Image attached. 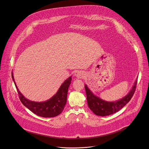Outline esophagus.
Wrapping results in <instances>:
<instances>
[{
	"mask_svg": "<svg viewBox=\"0 0 149 149\" xmlns=\"http://www.w3.org/2000/svg\"><path fill=\"white\" fill-rule=\"evenodd\" d=\"M76 77L78 79H84L85 77V74L83 72H77V73L76 74Z\"/></svg>",
	"mask_w": 149,
	"mask_h": 149,
	"instance_id": "obj_1",
	"label": "esophagus"
}]
</instances>
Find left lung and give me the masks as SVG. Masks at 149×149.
I'll return each instance as SVG.
<instances>
[{
    "mask_svg": "<svg viewBox=\"0 0 149 149\" xmlns=\"http://www.w3.org/2000/svg\"><path fill=\"white\" fill-rule=\"evenodd\" d=\"M138 79H136L132 89L126 96L116 102H107L95 96L85 85L88 105L91 110L96 115L105 116L115 113L125 106L134 94Z\"/></svg>",
    "mask_w": 149,
    "mask_h": 149,
    "instance_id": "left-lung-1",
    "label": "left lung"
}]
</instances>
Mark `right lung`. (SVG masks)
<instances>
[{"mask_svg": "<svg viewBox=\"0 0 149 149\" xmlns=\"http://www.w3.org/2000/svg\"><path fill=\"white\" fill-rule=\"evenodd\" d=\"M12 78L22 103L34 113L43 118H52L60 115L64 110L66 103L68 88L71 83V76L67 79L61 85L56 95L48 100L43 102H36L26 99L17 88L13 73Z\"/></svg>", "mask_w": 149, "mask_h": 149, "instance_id": "1", "label": "right lung"}]
</instances>
